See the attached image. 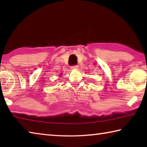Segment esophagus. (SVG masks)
I'll list each match as a JSON object with an SVG mask.
<instances>
[{
	"label": "esophagus",
	"mask_w": 147,
	"mask_h": 147,
	"mask_svg": "<svg viewBox=\"0 0 147 147\" xmlns=\"http://www.w3.org/2000/svg\"><path fill=\"white\" fill-rule=\"evenodd\" d=\"M79 67V66L78 65H72L71 67V69H77Z\"/></svg>",
	"instance_id": "obj_1"
}]
</instances>
